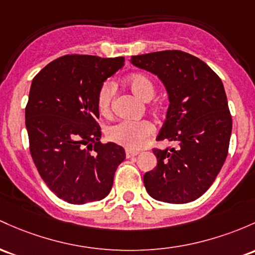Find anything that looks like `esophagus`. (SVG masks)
I'll return each instance as SVG.
<instances>
[{"label": "esophagus", "instance_id": "obj_1", "mask_svg": "<svg viewBox=\"0 0 255 255\" xmlns=\"http://www.w3.org/2000/svg\"><path fill=\"white\" fill-rule=\"evenodd\" d=\"M136 155H138V152H134V151H129V150L126 151V157L127 158H133L135 157Z\"/></svg>", "mask_w": 255, "mask_h": 255}]
</instances>
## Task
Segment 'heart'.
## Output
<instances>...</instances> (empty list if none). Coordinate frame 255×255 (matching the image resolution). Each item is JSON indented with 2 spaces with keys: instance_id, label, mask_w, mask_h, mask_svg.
Wrapping results in <instances>:
<instances>
[{
  "instance_id": "1",
  "label": "heart",
  "mask_w": 255,
  "mask_h": 255,
  "mask_svg": "<svg viewBox=\"0 0 255 255\" xmlns=\"http://www.w3.org/2000/svg\"><path fill=\"white\" fill-rule=\"evenodd\" d=\"M130 91L142 102H149L155 96V86L146 75L134 74L126 80ZM115 93V85L106 81L100 87L97 97L98 110L102 115H109ZM155 128L149 121H120L106 129L110 141L126 147L127 150H139L146 145Z\"/></svg>"
}]
</instances>
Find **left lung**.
<instances>
[{"label":"left lung","instance_id":"left-lung-1","mask_svg":"<svg viewBox=\"0 0 255 255\" xmlns=\"http://www.w3.org/2000/svg\"><path fill=\"white\" fill-rule=\"evenodd\" d=\"M129 61L163 83L169 108L157 140L177 145L153 149L157 166L144 174L145 189L162 202L197 200L228 156L232 120L222 80L206 63L181 50L133 55Z\"/></svg>","mask_w":255,"mask_h":255}]
</instances>
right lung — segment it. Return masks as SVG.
<instances>
[{
	"label": "right lung",
	"instance_id": "1",
	"mask_svg": "<svg viewBox=\"0 0 255 255\" xmlns=\"http://www.w3.org/2000/svg\"><path fill=\"white\" fill-rule=\"evenodd\" d=\"M125 65V58L65 55L33 77L25 109L30 152L47 186L72 205L100 201L110 192L126 158L115 142H100L97 97Z\"/></svg>",
	"mask_w": 255,
	"mask_h": 255
}]
</instances>
